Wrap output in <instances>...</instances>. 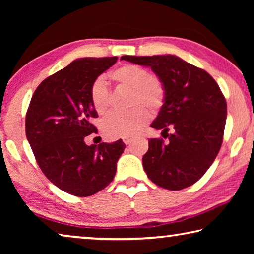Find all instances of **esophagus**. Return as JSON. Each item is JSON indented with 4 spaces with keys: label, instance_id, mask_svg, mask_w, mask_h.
Returning <instances> with one entry per match:
<instances>
[{
    "label": "esophagus",
    "instance_id": "esophagus-1",
    "mask_svg": "<svg viewBox=\"0 0 254 254\" xmlns=\"http://www.w3.org/2000/svg\"><path fill=\"white\" fill-rule=\"evenodd\" d=\"M123 142L126 144H130L132 142V139H128V137H126V139L123 140Z\"/></svg>",
    "mask_w": 254,
    "mask_h": 254
}]
</instances>
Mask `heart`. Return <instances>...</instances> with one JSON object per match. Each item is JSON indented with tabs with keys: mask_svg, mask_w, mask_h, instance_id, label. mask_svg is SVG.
Returning a JSON list of instances; mask_svg holds the SVG:
<instances>
[{
	"mask_svg": "<svg viewBox=\"0 0 254 254\" xmlns=\"http://www.w3.org/2000/svg\"><path fill=\"white\" fill-rule=\"evenodd\" d=\"M110 78L118 85L130 88V105L134 106L128 112H111L103 120L102 130L110 139L131 137L139 133L149 122V112L158 113L166 101L165 86L157 77L143 67L123 65L111 71ZM93 107L98 114H104L110 106L109 87L102 78L96 79L89 91Z\"/></svg>",
	"mask_w": 254,
	"mask_h": 254,
	"instance_id": "obj_1",
	"label": "heart"
}]
</instances>
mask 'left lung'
Returning a JSON list of instances; mask_svg holds the SVG:
<instances>
[{
  "instance_id": "obj_1",
  "label": "left lung",
  "mask_w": 254,
  "mask_h": 254,
  "mask_svg": "<svg viewBox=\"0 0 254 254\" xmlns=\"http://www.w3.org/2000/svg\"><path fill=\"white\" fill-rule=\"evenodd\" d=\"M121 59L151 68L166 89L165 104L151 127L168 141L150 139L144 171L169 190L191 186L214 162L223 142L227 107L220 87L208 72L175 55Z\"/></svg>"
}]
</instances>
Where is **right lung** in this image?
Masks as SVG:
<instances>
[{
	"instance_id": "obj_1",
	"label": "right lung",
	"mask_w": 254,
	"mask_h": 254,
	"mask_svg": "<svg viewBox=\"0 0 254 254\" xmlns=\"http://www.w3.org/2000/svg\"><path fill=\"white\" fill-rule=\"evenodd\" d=\"M118 57L80 58L38 86L25 117V134L42 173L68 194L87 197L105 188L117 173L126 144L87 145L97 118L91 86Z\"/></svg>"
}]
</instances>
